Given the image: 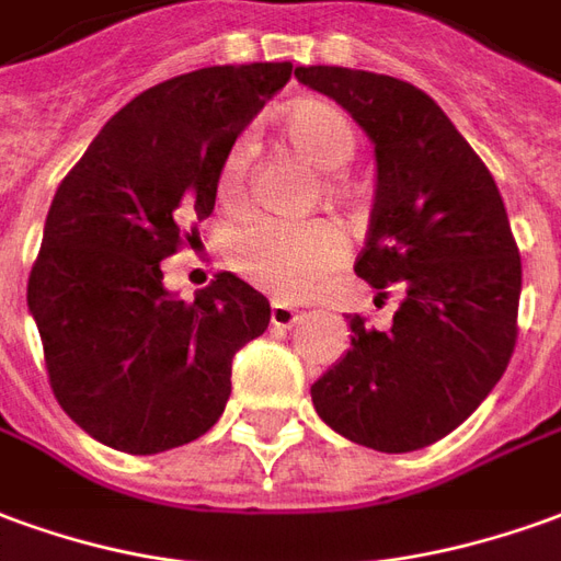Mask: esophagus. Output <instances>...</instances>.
I'll return each instance as SVG.
<instances>
[{
    "instance_id": "obj_1",
    "label": "esophagus",
    "mask_w": 561,
    "mask_h": 561,
    "mask_svg": "<svg viewBox=\"0 0 561 561\" xmlns=\"http://www.w3.org/2000/svg\"><path fill=\"white\" fill-rule=\"evenodd\" d=\"M300 319H304V316H300L297 309L285 307V304H273V307H270V324H273V328H291V324H297Z\"/></svg>"
}]
</instances>
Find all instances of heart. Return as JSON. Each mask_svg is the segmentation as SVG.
<instances>
[{"instance_id": "obj_1", "label": "heart", "mask_w": 561, "mask_h": 561, "mask_svg": "<svg viewBox=\"0 0 561 561\" xmlns=\"http://www.w3.org/2000/svg\"><path fill=\"white\" fill-rule=\"evenodd\" d=\"M282 133L294 151L321 172V194L346 206L355 187L340 172L355 158L358 133L343 108L319 100L291 105L282 117ZM252 179V142L233 139L218 167V199L225 206H242ZM348 242L334 221H276L257 218L237 230L230 242V261L242 279L264 288L279 300H304L319 288L324 276L346 257Z\"/></svg>"}]
</instances>
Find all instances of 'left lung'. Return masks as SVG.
I'll list each match as a JSON object with an SVG mask.
<instances>
[{"instance_id": "8db88e82", "label": "left lung", "mask_w": 561, "mask_h": 561, "mask_svg": "<svg viewBox=\"0 0 561 561\" xmlns=\"http://www.w3.org/2000/svg\"><path fill=\"white\" fill-rule=\"evenodd\" d=\"M376 145V197L355 273L376 300L401 294L391 328L348 316L352 346L312 386L336 434L413 453L458 428L516 346L523 264L499 185L425 90L343 66H297Z\"/></svg>"}]
</instances>
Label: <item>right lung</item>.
<instances>
[{
  "instance_id": "right-lung-1",
  "label": "right lung",
  "mask_w": 561,
  "mask_h": 561,
  "mask_svg": "<svg viewBox=\"0 0 561 561\" xmlns=\"http://www.w3.org/2000/svg\"><path fill=\"white\" fill-rule=\"evenodd\" d=\"M291 62L209 66L142 90L62 179L26 304L54 398L100 444L154 456L213 428L233 355L270 324V300L218 273L194 304L160 261L199 240L218 167Z\"/></svg>"
}]
</instances>
